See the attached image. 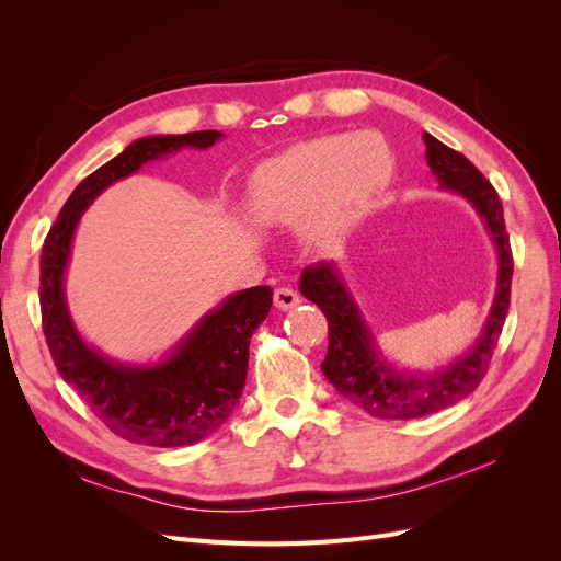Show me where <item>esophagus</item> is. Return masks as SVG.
I'll return each mask as SVG.
<instances>
[{
	"label": "esophagus",
	"instance_id": "1",
	"mask_svg": "<svg viewBox=\"0 0 561 561\" xmlns=\"http://www.w3.org/2000/svg\"><path fill=\"white\" fill-rule=\"evenodd\" d=\"M299 301H301L299 295L295 290H290V287H278V290L274 293V304H276V309H280V311L295 309Z\"/></svg>",
	"mask_w": 561,
	"mask_h": 561
}]
</instances>
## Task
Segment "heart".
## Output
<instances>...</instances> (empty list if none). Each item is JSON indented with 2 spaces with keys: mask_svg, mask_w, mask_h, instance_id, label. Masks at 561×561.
<instances>
[{
  "mask_svg": "<svg viewBox=\"0 0 561 561\" xmlns=\"http://www.w3.org/2000/svg\"><path fill=\"white\" fill-rule=\"evenodd\" d=\"M393 175V157L371 133L325 135L262 163L248 184V206L266 225L309 217L316 245L334 248L375 206Z\"/></svg>",
  "mask_w": 561,
  "mask_h": 561,
  "instance_id": "b5f03b06",
  "label": "heart"
}]
</instances>
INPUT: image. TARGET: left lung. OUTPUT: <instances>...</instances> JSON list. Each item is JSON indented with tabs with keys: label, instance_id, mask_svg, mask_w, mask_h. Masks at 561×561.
Returning <instances> with one entry per match:
<instances>
[{
	"label": "left lung",
	"instance_id": "1",
	"mask_svg": "<svg viewBox=\"0 0 561 561\" xmlns=\"http://www.w3.org/2000/svg\"><path fill=\"white\" fill-rule=\"evenodd\" d=\"M423 142H426V161L439 190L463 196L478 210L496 248V295L472 348L435 371L396 369V365H390L381 355L375 332L363 318L336 264H311L301 271L299 278L301 295L318 304L328 318L330 346L320 365L322 371L336 393L377 419L428 416L468 398L486 375L491 353H494L507 307H511L513 252L496 190L463 154L449 149L431 133H423Z\"/></svg>",
	"mask_w": 561,
	"mask_h": 561
}]
</instances>
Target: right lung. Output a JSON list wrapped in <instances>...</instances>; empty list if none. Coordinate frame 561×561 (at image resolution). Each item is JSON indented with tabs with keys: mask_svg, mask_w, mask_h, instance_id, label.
<instances>
[{
	"mask_svg": "<svg viewBox=\"0 0 561 561\" xmlns=\"http://www.w3.org/2000/svg\"><path fill=\"white\" fill-rule=\"evenodd\" d=\"M222 133L149 135L81 180L50 227L39 260L42 328L60 377L87 398L105 426L135 445L186 447L225 426L243 393L250 336L268 316L274 293L266 285L233 293L208 311L159 363L110 360L75 328L65 297L79 219L110 184L138 173L147 161L175 151L208 149Z\"/></svg>",
	"mask_w": 561,
	"mask_h": 561,
	"instance_id": "1",
	"label": "right lung"
}]
</instances>
